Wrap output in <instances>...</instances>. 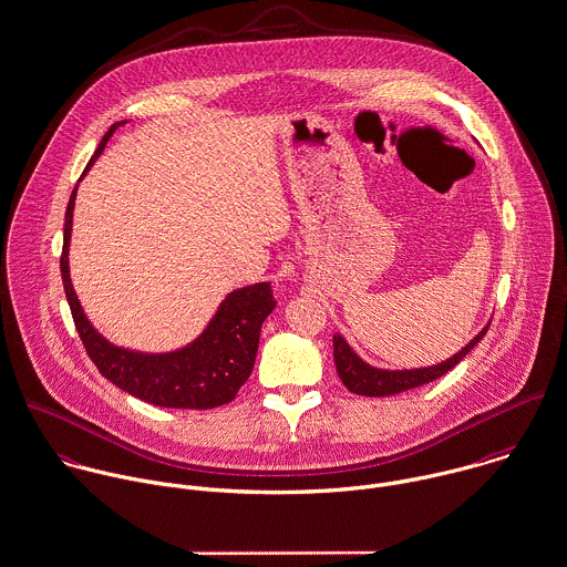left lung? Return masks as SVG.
I'll return each mask as SVG.
<instances>
[{
  "instance_id": "1",
  "label": "left lung",
  "mask_w": 567,
  "mask_h": 567,
  "mask_svg": "<svg viewBox=\"0 0 567 567\" xmlns=\"http://www.w3.org/2000/svg\"><path fill=\"white\" fill-rule=\"evenodd\" d=\"M491 326V323H488ZM488 326L475 334L471 339L468 346H464L457 354H453L451 359L437 363V365H429V368H415V370H380L370 363H365L341 334H334V363H337V372L339 378L343 380V384L359 395H393L420 384H426L435 378L444 377L446 372H451L486 334Z\"/></svg>"
}]
</instances>
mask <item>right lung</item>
<instances>
[{
    "label": "right lung",
    "instance_id": "1",
    "mask_svg": "<svg viewBox=\"0 0 567 567\" xmlns=\"http://www.w3.org/2000/svg\"><path fill=\"white\" fill-rule=\"evenodd\" d=\"M121 125H125V121L114 123L107 130L83 176L96 163L107 141ZM74 199L76 187L70 195L65 210L61 279L76 332L99 372L118 389L156 406L213 409L230 402L252 372L261 323L277 306L270 284L261 281L228 292L204 332L181 350L147 354L118 348L94 330L70 281L68 255Z\"/></svg>",
    "mask_w": 567,
    "mask_h": 567
}]
</instances>
